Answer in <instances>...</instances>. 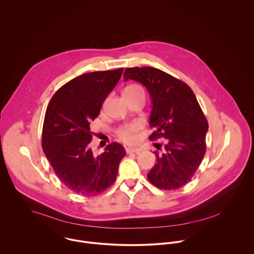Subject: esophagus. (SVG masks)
Masks as SVG:
<instances>
[{
	"label": "esophagus",
	"instance_id": "obj_1",
	"mask_svg": "<svg viewBox=\"0 0 254 254\" xmlns=\"http://www.w3.org/2000/svg\"><path fill=\"white\" fill-rule=\"evenodd\" d=\"M126 152L129 154V153H140L141 152V149L140 148H136V147H127L126 148Z\"/></svg>",
	"mask_w": 254,
	"mask_h": 254
}]
</instances>
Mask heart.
I'll return each mask as SVG.
<instances>
[{
  "label": "heart",
  "instance_id": "obj_1",
  "mask_svg": "<svg viewBox=\"0 0 254 254\" xmlns=\"http://www.w3.org/2000/svg\"><path fill=\"white\" fill-rule=\"evenodd\" d=\"M139 91H143V89L138 86V85H129L125 88L123 94H133ZM141 124L137 123V122H133V123H127L124 124L122 126H120L117 131H116V135L117 137L123 141L126 144H133L137 141V133L140 131L141 129Z\"/></svg>",
  "mask_w": 254,
  "mask_h": 254
}]
</instances>
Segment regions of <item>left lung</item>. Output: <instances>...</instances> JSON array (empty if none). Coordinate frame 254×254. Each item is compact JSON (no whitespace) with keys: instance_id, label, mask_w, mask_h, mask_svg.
Masks as SVG:
<instances>
[{"instance_id":"obj_1","label":"left lung","mask_w":254,"mask_h":254,"mask_svg":"<svg viewBox=\"0 0 254 254\" xmlns=\"http://www.w3.org/2000/svg\"><path fill=\"white\" fill-rule=\"evenodd\" d=\"M123 76L142 83L150 95L154 132L148 139H166L163 152H154L157 162L147 179L159 189L177 190L190 181L202 161L208 122L192 90L172 75L145 66L126 68Z\"/></svg>"}]
</instances>
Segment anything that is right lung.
Listing matches in <instances>:
<instances>
[{"label": "right lung", "mask_w": 254, "mask_h": 254, "mask_svg": "<svg viewBox=\"0 0 254 254\" xmlns=\"http://www.w3.org/2000/svg\"><path fill=\"white\" fill-rule=\"evenodd\" d=\"M123 68L80 75L53 96L46 110L42 147L56 175L74 192L95 196L115 181L126 151L111 143L105 152L94 156L90 148V123L100 114Z\"/></svg>", "instance_id": "add662e5"}]
</instances>
